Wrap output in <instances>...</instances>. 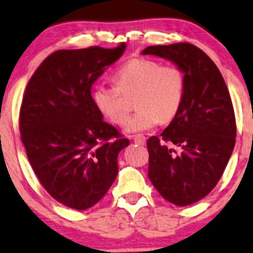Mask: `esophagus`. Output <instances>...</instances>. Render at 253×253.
Wrapping results in <instances>:
<instances>
[{"label":"esophagus","instance_id":"1","mask_svg":"<svg viewBox=\"0 0 253 253\" xmlns=\"http://www.w3.org/2000/svg\"><path fill=\"white\" fill-rule=\"evenodd\" d=\"M132 139H133V142L136 143V144H139V145H144V143H145V136L144 135H135V136H132Z\"/></svg>","mask_w":253,"mask_h":253}]
</instances>
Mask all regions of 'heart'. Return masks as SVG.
Segmentation results:
<instances>
[{
	"instance_id": "b5f03b06",
	"label": "heart",
	"mask_w": 253,
	"mask_h": 253,
	"mask_svg": "<svg viewBox=\"0 0 253 253\" xmlns=\"http://www.w3.org/2000/svg\"><path fill=\"white\" fill-rule=\"evenodd\" d=\"M115 85L98 83L92 89V101L99 114L114 124L127 117L124 97H133L135 114L126 122V132L152 129L158 122L172 121L179 111L185 89V77L177 65H162L152 58H132L114 74Z\"/></svg>"
}]
</instances>
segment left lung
<instances>
[{"label":"left lung","mask_w":253,"mask_h":253,"mask_svg":"<svg viewBox=\"0 0 253 253\" xmlns=\"http://www.w3.org/2000/svg\"><path fill=\"white\" fill-rule=\"evenodd\" d=\"M142 54L167 58L185 77L176 117L161 138L152 136L146 142L148 176L168 202L193 204L217 185L235 148L236 118L229 90L213 61L190 43L148 46ZM168 142L180 152L168 148Z\"/></svg>","instance_id":"1"}]
</instances>
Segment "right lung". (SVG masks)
<instances>
[{"label": "right lung", "mask_w": 253, "mask_h": 253, "mask_svg": "<svg viewBox=\"0 0 253 253\" xmlns=\"http://www.w3.org/2000/svg\"><path fill=\"white\" fill-rule=\"evenodd\" d=\"M126 48L52 52L24 91L20 131L28 160L49 195L75 210L104 197L117 177L118 154L130 143L103 121L91 96L92 84Z\"/></svg>", "instance_id": "add662e5"}]
</instances>
